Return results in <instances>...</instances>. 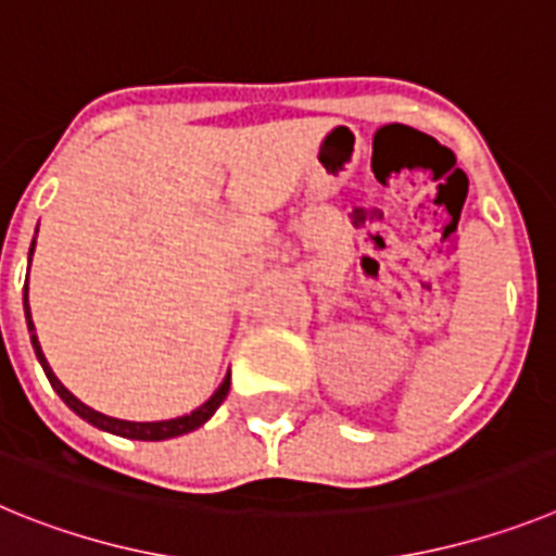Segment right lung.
Masks as SVG:
<instances>
[{
	"mask_svg": "<svg viewBox=\"0 0 556 556\" xmlns=\"http://www.w3.org/2000/svg\"><path fill=\"white\" fill-rule=\"evenodd\" d=\"M33 250H36V242H33V248H29V255H33ZM24 317H27V331L33 333L29 337V342H33V348H36V356L38 362H41L43 372H47L49 384L55 387L58 395L63 397V404L68 406L72 412H77V415L83 417V420H88L91 426H97V429L102 431H111V434H119V437H127V440H169V437H180V434H189V431L200 429V426L208 420L214 412L219 409V404L225 401V395H228L230 390V372L225 376V381L219 384V390L214 392V395L205 401L203 406H198L194 412H189V415L184 417H172V420H159V424H130V420H119V417H108L102 415V412H94L91 406H86L83 401H77L72 392L66 390V387L58 381V376L52 372V367L47 365V358H43V351L41 345H38V337H36V326H33V317H29V303H27V287H24Z\"/></svg>",
	"mask_w": 556,
	"mask_h": 556,
	"instance_id": "1",
	"label": "right lung"
}]
</instances>
